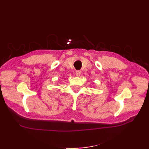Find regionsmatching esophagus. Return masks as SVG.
I'll return each instance as SVG.
<instances>
[{
  "label": "esophagus",
  "instance_id": "34e87169",
  "mask_svg": "<svg viewBox=\"0 0 149 149\" xmlns=\"http://www.w3.org/2000/svg\"><path fill=\"white\" fill-rule=\"evenodd\" d=\"M81 74V72L79 70H77L76 72H75V74H76V75H77V76H78V77L80 76Z\"/></svg>",
  "mask_w": 149,
  "mask_h": 149
}]
</instances>
